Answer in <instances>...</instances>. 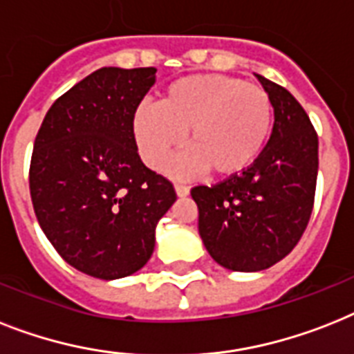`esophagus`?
<instances>
[{
  "label": "esophagus",
  "mask_w": 354,
  "mask_h": 354,
  "mask_svg": "<svg viewBox=\"0 0 354 354\" xmlns=\"http://www.w3.org/2000/svg\"><path fill=\"white\" fill-rule=\"evenodd\" d=\"M174 191H176V194L180 198L189 196V187L187 185H180V183H176V185H174Z\"/></svg>",
  "instance_id": "34e87169"
}]
</instances>
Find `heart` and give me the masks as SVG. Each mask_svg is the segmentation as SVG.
<instances>
[{
    "mask_svg": "<svg viewBox=\"0 0 354 354\" xmlns=\"http://www.w3.org/2000/svg\"><path fill=\"white\" fill-rule=\"evenodd\" d=\"M274 105L266 88L223 74H192L167 85L158 105L134 111L131 131L138 152L160 171L185 143L192 149L172 165L178 176L209 169L231 178L261 156L271 138Z\"/></svg>",
    "mask_w": 354,
    "mask_h": 354,
    "instance_id": "obj_1",
    "label": "heart"
}]
</instances>
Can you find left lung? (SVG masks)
<instances>
[{"instance_id": "left-lung-1", "label": "left lung", "mask_w": 354, "mask_h": 354, "mask_svg": "<svg viewBox=\"0 0 354 354\" xmlns=\"http://www.w3.org/2000/svg\"><path fill=\"white\" fill-rule=\"evenodd\" d=\"M274 105V125L261 156L242 174L191 191L198 231L220 266L263 271L300 242L315 203L318 136L297 97L257 76Z\"/></svg>"}]
</instances>
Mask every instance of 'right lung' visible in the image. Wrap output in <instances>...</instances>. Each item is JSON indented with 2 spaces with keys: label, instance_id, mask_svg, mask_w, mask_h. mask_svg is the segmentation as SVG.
<instances>
[{
  "label": "right lung",
  "instance_id": "1",
  "mask_svg": "<svg viewBox=\"0 0 354 354\" xmlns=\"http://www.w3.org/2000/svg\"><path fill=\"white\" fill-rule=\"evenodd\" d=\"M154 82V67L97 68L53 103L34 142L28 185L39 227L68 266L100 280L147 263L158 222L176 202L131 131Z\"/></svg>",
  "mask_w": 354,
  "mask_h": 354
}]
</instances>
